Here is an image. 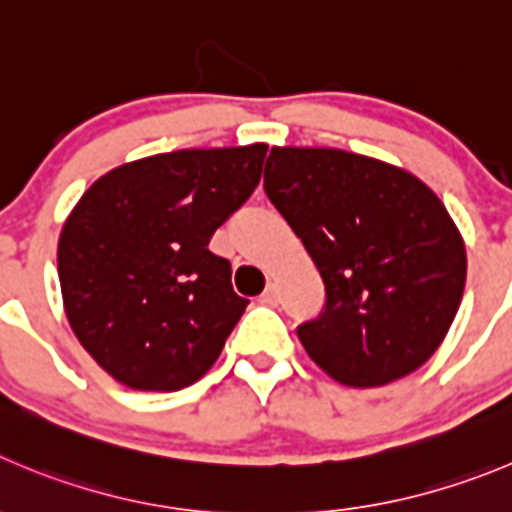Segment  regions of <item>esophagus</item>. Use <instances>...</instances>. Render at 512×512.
Here are the masks:
<instances>
[{
	"label": "esophagus",
	"instance_id": "34e87169",
	"mask_svg": "<svg viewBox=\"0 0 512 512\" xmlns=\"http://www.w3.org/2000/svg\"><path fill=\"white\" fill-rule=\"evenodd\" d=\"M262 303L265 305H278V300H280V288L275 283H267V288H265V293H262Z\"/></svg>",
	"mask_w": 512,
	"mask_h": 512
}]
</instances>
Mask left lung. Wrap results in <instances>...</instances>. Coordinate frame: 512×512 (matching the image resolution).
<instances>
[{"label":"left lung","mask_w":512,"mask_h":512,"mask_svg":"<svg viewBox=\"0 0 512 512\" xmlns=\"http://www.w3.org/2000/svg\"><path fill=\"white\" fill-rule=\"evenodd\" d=\"M265 191L326 285L298 338L338 384L371 389L424 366L465 293L467 252L412 171L343 148L272 146Z\"/></svg>","instance_id":"left-lung-1"}]
</instances>
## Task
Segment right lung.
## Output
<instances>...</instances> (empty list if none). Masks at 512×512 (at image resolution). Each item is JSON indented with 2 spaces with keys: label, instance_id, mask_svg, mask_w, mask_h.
I'll use <instances>...</instances> for the list:
<instances>
[{
  "label": "right lung",
  "instance_id": "obj_1",
  "mask_svg": "<svg viewBox=\"0 0 512 512\" xmlns=\"http://www.w3.org/2000/svg\"><path fill=\"white\" fill-rule=\"evenodd\" d=\"M267 143L181 148L116 166L88 186L57 242L62 308L118 384L179 391L222 353L247 300L207 250L255 191Z\"/></svg>",
  "mask_w": 512,
  "mask_h": 512
}]
</instances>
